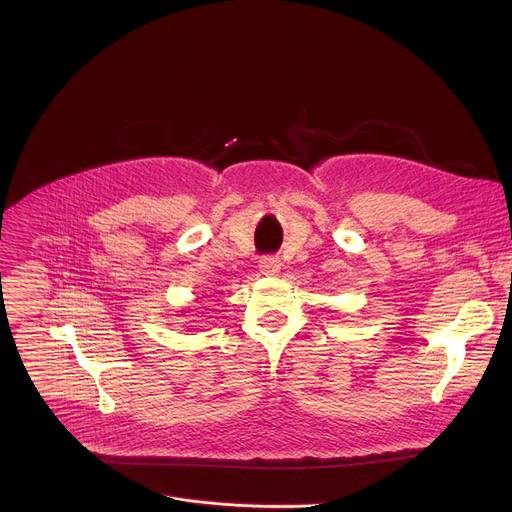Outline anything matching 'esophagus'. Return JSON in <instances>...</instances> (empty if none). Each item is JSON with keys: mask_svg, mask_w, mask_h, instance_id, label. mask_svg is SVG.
I'll list each match as a JSON object with an SVG mask.
<instances>
[{"mask_svg": "<svg viewBox=\"0 0 512 512\" xmlns=\"http://www.w3.org/2000/svg\"><path fill=\"white\" fill-rule=\"evenodd\" d=\"M279 269H281V261H279L277 257H271V255L261 257V261H259V271H261L263 275H277Z\"/></svg>", "mask_w": 512, "mask_h": 512, "instance_id": "esophagus-1", "label": "esophagus"}]
</instances>
